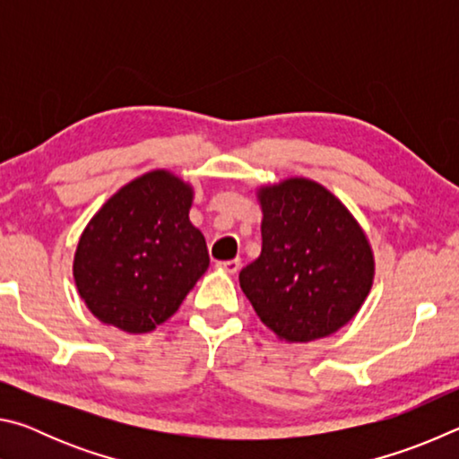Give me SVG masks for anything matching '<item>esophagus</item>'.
<instances>
[{
  "instance_id": "34e87169",
  "label": "esophagus",
  "mask_w": 459,
  "mask_h": 459,
  "mask_svg": "<svg viewBox=\"0 0 459 459\" xmlns=\"http://www.w3.org/2000/svg\"><path fill=\"white\" fill-rule=\"evenodd\" d=\"M219 269H222V271H227V273H230V275H235V273H237V271L240 269V259L221 261V263H219Z\"/></svg>"
}]
</instances>
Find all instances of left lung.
Segmentation results:
<instances>
[{"mask_svg":"<svg viewBox=\"0 0 459 459\" xmlns=\"http://www.w3.org/2000/svg\"><path fill=\"white\" fill-rule=\"evenodd\" d=\"M259 259L240 290L267 328L287 342L330 336L359 312L375 277L360 224L317 182L291 178L259 190Z\"/></svg>","mask_w":459,"mask_h":459,"instance_id":"left-lung-1","label":"left lung"}]
</instances>
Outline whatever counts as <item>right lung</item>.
<instances>
[{
  "label": "right lung",
  "instance_id": "right-lung-1",
  "mask_svg": "<svg viewBox=\"0 0 459 459\" xmlns=\"http://www.w3.org/2000/svg\"><path fill=\"white\" fill-rule=\"evenodd\" d=\"M192 188L155 169L113 194L74 255V281L103 324L152 332L176 314L208 269L206 240L188 219Z\"/></svg>",
  "mask_w": 459,
  "mask_h": 459
}]
</instances>
